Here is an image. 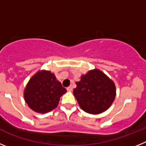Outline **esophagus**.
I'll return each mask as SVG.
<instances>
[{
  "label": "esophagus",
  "mask_w": 146,
  "mask_h": 146,
  "mask_svg": "<svg viewBox=\"0 0 146 146\" xmlns=\"http://www.w3.org/2000/svg\"><path fill=\"white\" fill-rule=\"evenodd\" d=\"M72 89H73V88H72V86H69V87L67 88L66 90H67V91H72Z\"/></svg>",
  "instance_id": "esophagus-1"
}]
</instances>
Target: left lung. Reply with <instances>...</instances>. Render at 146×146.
<instances>
[{"mask_svg": "<svg viewBox=\"0 0 146 146\" xmlns=\"http://www.w3.org/2000/svg\"><path fill=\"white\" fill-rule=\"evenodd\" d=\"M73 93L80 107L91 114H99L108 109L115 98L114 82L99 69L89 71L76 82Z\"/></svg>", "mask_w": 146, "mask_h": 146, "instance_id": "1", "label": "left lung"}]
</instances>
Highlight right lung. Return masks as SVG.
<instances>
[{
  "mask_svg": "<svg viewBox=\"0 0 146 146\" xmlns=\"http://www.w3.org/2000/svg\"><path fill=\"white\" fill-rule=\"evenodd\" d=\"M66 89L50 71H39L30 79L24 91V99L33 111L46 113L55 109Z\"/></svg>",
  "mask_w": 146,
  "mask_h": 146,
  "instance_id": "right-lung-1",
  "label": "right lung"
}]
</instances>
